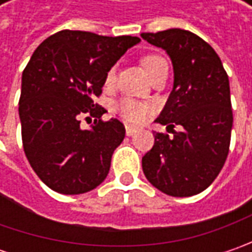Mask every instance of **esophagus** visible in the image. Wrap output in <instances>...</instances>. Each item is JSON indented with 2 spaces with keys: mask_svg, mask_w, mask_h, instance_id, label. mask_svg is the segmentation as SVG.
Instances as JSON below:
<instances>
[{
  "mask_svg": "<svg viewBox=\"0 0 252 252\" xmlns=\"http://www.w3.org/2000/svg\"><path fill=\"white\" fill-rule=\"evenodd\" d=\"M137 131L136 127H131V126H126V136H133L134 133Z\"/></svg>",
  "mask_w": 252,
  "mask_h": 252,
  "instance_id": "1",
  "label": "esophagus"
}]
</instances>
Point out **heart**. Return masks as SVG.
I'll return each mask as SVG.
<instances>
[{"label": "heart", "instance_id": "heart-1", "mask_svg": "<svg viewBox=\"0 0 252 252\" xmlns=\"http://www.w3.org/2000/svg\"><path fill=\"white\" fill-rule=\"evenodd\" d=\"M165 59L160 56V54H147L141 59V64L146 70V73L149 74V77H151L153 74L158 70V67H161L162 64H165ZM115 78V68L112 67L109 68V71L106 73L105 77V83L111 84ZM115 112L121 116L122 119L130 125H139L141 122H144L151 112V106L149 103L144 102L134 101V99H129L125 98L121 99L115 105Z\"/></svg>", "mask_w": 252, "mask_h": 252}]
</instances>
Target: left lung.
<instances>
[{
	"mask_svg": "<svg viewBox=\"0 0 252 252\" xmlns=\"http://www.w3.org/2000/svg\"><path fill=\"white\" fill-rule=\"evenodd\" d=\"M141 37L164 49L174 67V88L156 121L172 136L154 134L153 149L141 158L143 172L169 196L196 195L216 179L227 158L233 126L228 75L213 47L189 31Z\"/></svg>",
	"mask_w": 252,
	"mask_h": 252,
	"instance_id": "obj_1",
	"label": "left lung"
}]
</instances>
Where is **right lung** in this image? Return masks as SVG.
<instances>
[{"label": "right lung", "instance_id": "obj_1", "mask_svg": "<svg viewBox=\"0 0 252 252\" xmlns=\"http://www.w3.org/2000/svg\"><path fill=\"white\" fill-rule=\"evenodd\" d=\"M140 42L136 36L101 34L64 29L39 44L22 73L19 118L22 144L31 167L50 189L78 195L106 178L115 149L125 139L118 119L94 98L125 52ZM83 116L95 117L90 131Z\"/></svg>", "mask_w": 252, "mask_h": 252}]
</instances>
